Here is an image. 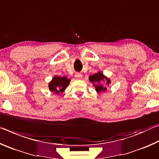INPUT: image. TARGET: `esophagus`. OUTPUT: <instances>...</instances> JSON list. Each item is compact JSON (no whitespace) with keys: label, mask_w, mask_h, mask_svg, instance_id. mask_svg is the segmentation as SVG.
<instances>
[{"label":"esophagus","mask_w":159,"mask_h":159,"mask_svg":"<svg viewBox=\"0 0 159 159\" xmlns=\"http://www.w3.org/2000/svg\"><path fill=\"white\" fill-rule=\"evenodd\" d=\"M75 77H76V79H81L82 74H80V73H76V74H75Z\"/></svg>","instance_id":"34e87169"}]
</instances>
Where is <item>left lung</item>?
<instances>
[{"instance_id":"8db88e82","label":"left lung","mask_w":159,"mask_h":159,"mask_svg":"<svg viewBox=\"0 0 159 159\" xmlns=\"http://www.w3.org/2000/svg\"><path fill=\"white\" fill-rule=\"evenodd\" d=\"M104 79H107L104 76V75L101 73V72H98V73L93 74V75H92V76H90V77H89L90 81L92 82L94 84V85L95 86L96 90L98 91V92H102V91L104 92V91L107 90V88H104L103 85L99 83V82H100L101 80H104ZM95 82L98 83V84L95 85L94 84ZM109 83H110V80L108 79L107 81V84H109Z\"/></svg>"}]
</instances>
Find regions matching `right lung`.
Instances as JSON below:
<instances>
[{"mask_svg": "<svg viewBox=\"0 0 159 159\" xmlns=\"http://www.w3.org/2000/svg\"><path fill=\"white\" fill-rule=\"evenodd\" d=\"M69 82L70 80L67 79V78L65 76H55L52 81L49 83V89L56 94L62 93L69 84Z\"/></svg>", "mask_w": 159, "mask_h": 159, "instance_id": "1", "label": "right lung"}]
</instances>
